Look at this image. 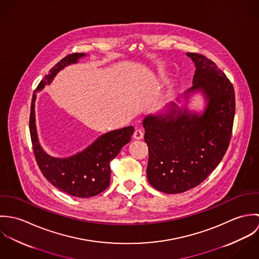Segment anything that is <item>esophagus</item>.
Listing matches in <instances>:
<instances>
[{"label": "esophagus", "mask_w": 259, "mask_h": 259, "mask_svg": "<svg viewBox=\"0 0 259 259\" xmlns=\"http://www.w3.org/2000/svg\"><path fill=\"white\" fill-rule=\"evenodd\" d=\"M134 139L135 140H143L144 139V133L142 130H136L134 134Z\"/></svg>", "instance_id": "1"}]
</instances>
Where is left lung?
<instances>
[{
  "mask_svg": "<svg viewBox=\"0 0 259 259\" xmlns=\"http://www.w3.org/2000/svg\"><path fill=\"white\" fill-rule=\"evenodd\" d=\"M186 56L195 67L192 87L177 103L170 102L143 120L148 183L169 194L197 186L219 165L230 142L235 112L233 85L224 73L204 56ZM195 94L204 100L200 111L189 108Z\"/></svg>",
  "mask_w": 259,
  "mask_h": 259,
  "instance_id": "1",
  "label": "left lung"
}]
</instances>
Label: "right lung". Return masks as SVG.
Masks as SVG:
<instances>
[{
  "instance_id": "obj_1",
  "label": "right lung",
  "mask_w": 259,
  "mask_h": 259,
  "mask_svg": "<svg viewBox=\"0 0 259 259\" xmlns=\"http://www.w3.org/2000/svg\"><path fill=\"white\" fill-rule=\"evenodd\" d=\"M87 54H72L61 60L46 74L37 85L31 104L30 134L37 165L47 179L59 190L69 195L87 198L95 196L108 188L111 182V161L120 149L131 142L135 128L133 125L103 134L89 147L68 157H55L40 146L36 125L35 103L37 94L66 67L77 64Z\"/></svg>"
}]
</instances>
